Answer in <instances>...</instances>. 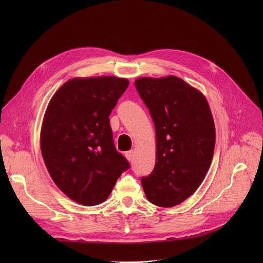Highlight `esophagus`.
I'll use <instances>...</instances> for the list:
<instances>
[{"label":"esophagus","instance_id":"34e87169","mask_svg":"<svg viewBox=\"0 0 263 263\" xmlns=\"http://www.w3.org/2000/svg\"><path fill=\"white\" fill-rule=\"evenodd\" d=\"M124 156H126V158L128 159V161H131V160L133 159V150L127 151V153L124 154Z\"/></svg>","mask_w":263,"mask_h":263}]
</instances>
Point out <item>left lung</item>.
<instances>
[{"label":"left lung","instance_id":"8db88e82","mask_svg":"<svg viewBox=\"0 0 263 263\" xmlns=\"http://www.w3.org/2000/svg\"><path fill=\"white\" fill-rule=\"evenodd\" d=\"M135 87L156 128L157 163L142 178L147 199L159 206L184 201L212 162L215 127L205 97L180 78H140Z\"/></svg>","mask_w":263,"mask_h":263}]
</instances>
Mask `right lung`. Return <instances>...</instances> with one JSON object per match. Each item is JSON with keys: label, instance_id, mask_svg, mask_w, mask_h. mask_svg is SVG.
<instances>
[{"label": "right lung", "instance_id": "1", "mask_svg": "<svg viewBox=\"0 0 263 263\" xmlns=\"http://www.w3.org/2000/svg\"><path fill=\"white\" fill-rule=\"evenodd\" d=\"M129 81L115 77L74 78L50 100L40 132V149L58 187L73 201L106 200L130 164L116 150L109 114Z\"/></svg>", "mask_w": 263, "mask_h": 263}]
</instances>
